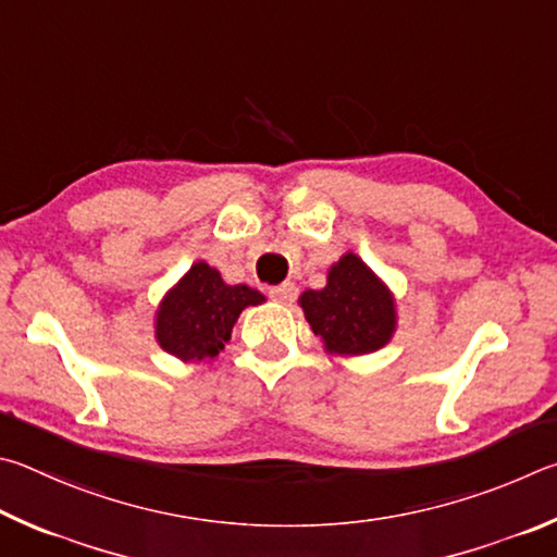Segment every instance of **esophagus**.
<instances>
[{
	"mask_svg": "<svg viewBox=\"0 0 557 557\" xmlns=\"http://www.w3.org/2000/svg\"><path fill=\"white\" fill-rule=\"evenodd\" d=\"M269 296L276 300V304H284V306H290L296 300V296H298V288H296V284H290V281H286V284H281V286H273L271 290H269Z\"/></svg>",
	"mask_w": 557,
	"mask_h": 557,
	"instance_id": "1",
	"label": "esophagus"
}]
</instances>
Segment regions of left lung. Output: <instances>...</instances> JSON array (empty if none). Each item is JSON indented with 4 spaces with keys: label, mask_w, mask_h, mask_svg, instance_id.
Instances as JSON below:
<instances>
[{
    "label": "left lung",
    "mask_w": 557,
    "mask_h": 557,
    "mask_svg": "<svg viewBox=\"0 0 557 557\" xmlns=\"http://www.w3.org/2000/svg\"><path fill=\"white\" fill-rule=\"evenodd\" d=\"M308 325L330 357H362L392 343L398 327L394 290L355 251L327 269L323 288L298 296Z\"/></svg>",
    "instance_id": "1"
}]
</instances>
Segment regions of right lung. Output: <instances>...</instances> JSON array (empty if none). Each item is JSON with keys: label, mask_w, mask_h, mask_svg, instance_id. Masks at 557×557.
<instances>
[{"label": "right lung", "mask_w": 557, "mask_h": 557, "mask_svg": "<svg viewBox=\"0 0 557 557\" xmlns=\"http://www.w3.org/2000/svg\"><path fill=\"white\" fill-rule=\"evenodd\" d=\"M263 300L261 290L247 284L230 286L208 261H195L156 306L153 337L163 352L181 362L210 364L242 310Z\"/></svg>", "instance_id": "obj_1"}]
</instances>
